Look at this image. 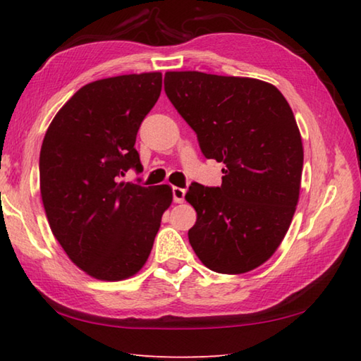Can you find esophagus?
Instances as JSON below:
<instances>
[{
	"instance_id": "obj_1",
	"label": "esophagus",
	"mask_w": 361,
	"mask_h": 361,
	"mask_svg": "<svg viewBox=\"0 0 361 361\" xmlns=\"http://www.w3.org/2000/svg\"><path fill=\"white\" fill-rule=\"evenodd\" d=\"M172 192H173V202H176V203L185 202V195H186V191H185V189H183V188H178V186H173Z\"/></svg>"
}]
</instances>
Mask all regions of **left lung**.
Listing matches in <instances>:
<instances>
[{
	"mask_svg": "<svg viewBox=\"0 0 361 361\" xmlns=\"http://www.w3.org/2000/svg\"><path fill=\"white\" fill-rule=\"evenodd\" d=\"M164 90L197 134L202 153L224 162L221 188L192 183L197 212L188 237L207 268L241 274L271 257L297 208L303 143L289 102L251 77L170 71Z\"/></svg>",
	"mask_w": 361,
	"mask_h": 361,
	"instance_id": "8db88e82",
	"label": "left lung"
}]
</instances>
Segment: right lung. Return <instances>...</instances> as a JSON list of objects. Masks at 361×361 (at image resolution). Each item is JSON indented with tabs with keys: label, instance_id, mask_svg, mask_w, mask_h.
Segmentation results:
<instances>
[{
	"label": "right lung",
	"instance_id": "obj_1",
	"mask_svg": "<svg viewBox=\"0 0 361 361\" xmlns=\"http://www.w3.org/2000/svg\"><path fill=\"white\" fill-rule=\"evenodd\" d=\"M161 88V72L91 82L45 133L39 156L45 214L68 257L91 278L123 281L139 273L172 205L169 185L121 181L130 167L142 170L137 130Z\"/></svg>",
	"mask_w": 361,
	"mask_h": 361
}]
</instances>
